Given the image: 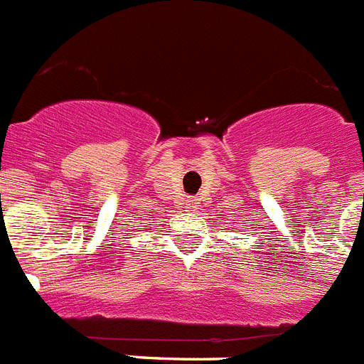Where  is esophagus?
Wrapping results in <instances>:
<instances>
[{
  "label": "esophagus",
  "mask_w": 364,
  "mask_h": 364,
  "mask_svg": "<svg viewBox=\"0 0 364 364\" xmlns=\"http://www.w3.org/2000/svg\"><path fill=\"white\" fill-rule=\"evenodd\" d=\"M186 211H188V213H193V211H197V200H193V198H188V200H186Z\"/></svg>",
  "instance_id": "34e87169"
}]
</instances>
